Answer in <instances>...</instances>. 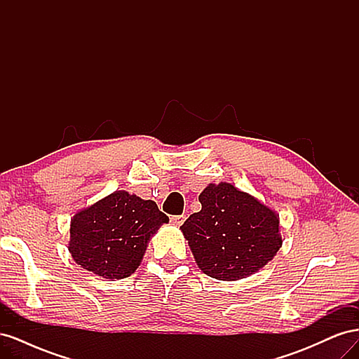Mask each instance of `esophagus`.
<instances>
[{"label":"esophagus","instance_id":"1","mask_svg":"<svg viewBox=\"0 0 359 359\" xmlns=\"http://www.w3.org/2000/svg\"><path fill=\"white\" fill-rule=\"evenodd\" d=\"M170 222H172L173 224L181 226L184 222H186V215H172V217H170Z\"/></svg>","mask_w":359,"mask_h":359}]
</instances>
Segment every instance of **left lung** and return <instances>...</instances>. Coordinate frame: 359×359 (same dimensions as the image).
<instances>
[{
    "mask_svg": "<svg viewBox=\"0 0 359 359\" xmlns=\"http://www.w3.org/2000/svg\"><path fill=\"white\" fill-rule=\"evenodd\" d=\"M202 210L181 226L206 276L240 280L264 268L281 247L278 217L232 184H210L199 196Z\"/></svg>",
    "mask_w": 359,
    "mask_h": 359,
    "instance_id": "1",
    "label": "left lung"
}]
</instances>
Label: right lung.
<instances>
[{
    "label": "right lung",
    "instance_id": "1",
    "mask_svg": "<svg viewBox=\"0 0 359 359\" xmlns=\"http://www.w3.org/2000/svg\"><path fill=\"white\" fill-rule=\"evenodd\" d=\"M168 222L156 202L115 191L73 217L69 252L97 276L126 278L139 266L149 236Z\"/></svg>",
    "mask_w": 359,
    "mask_h": 359
}]
</instances>
